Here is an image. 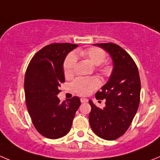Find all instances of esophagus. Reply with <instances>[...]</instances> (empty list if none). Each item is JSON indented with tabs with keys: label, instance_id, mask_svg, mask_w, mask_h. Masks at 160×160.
I'll use <instances>...</instances> for the list:
<instances>
[{
	"label": "esophagus",
	"instance_id": "34e87169",
	"mask_svg": "<svg viewBox=\"0 0 160 160\" xmlns=\"http://www.w3.org/2000/svg\"><path fill=\"white\" fill-rule=\"evenodd\" d=\"M80 101H81V103H87L88 100V99H86V98H81V99H80Z\"/></svg>",
	"mask_w": 160,
	"mask_h": 160
}]
</instances>
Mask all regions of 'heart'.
<instances>
[{
    "mask_svg": "<svg viewBox=\"0 0 160 160\" xmlns=\"http://www.w3.org/2000/svg\"><path fill=\"white\" fill-rule=\"evenodd\" d=\"M80 57L89 60L93 65L99 66L104 61V51L99 48H89L87 49L79 50L75 54H69L66 57L64 63V72L66 77H70L73 74L77 64V57ZM100 85V81L97 78H78L72 83V88L80 95L89 94L92 91Z\"/></svg>",
    "mask_w": 160,
    "mask_h": 160,
    "instance_id": "heart-1",
    "label": "heart"
}]
</instances>
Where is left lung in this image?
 I'll return each mask as SVG.
<instances>
[{
    "label": "left lung",
    "mask_w": 160,
    "mask_h": 160,
    "mask_svg": "<svg viewBox=\"0 0 160 160\" xmlns=\"http://www.w3.org/2000/svg\"><path fill=\"white\" fill-rule=\"evenodd\" d=\"M107 52L113 64L108 80L97 92V100H106L105 107L98 108L89 100L90 126L96 136L114 140L126 132L139 104L140 79L136 63L121 47L112 43L94 44Z\"/></svg>",
    "instance_id": "1"
}]
</instances>
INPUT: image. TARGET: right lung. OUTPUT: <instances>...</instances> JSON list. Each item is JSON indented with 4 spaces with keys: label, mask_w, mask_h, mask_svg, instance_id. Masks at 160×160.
Returning a JSON list of instances; mask_svg holds the SVG:
<instances>
[{
    "label": "right lung",
    "mask_w": 160,
    "mask_h": 160,
    "mask_svg": "<svg viewBox=\"0 0 160 160\" xmlns=\"http://www.w3.org/2000/svg\"><path fill=\"white\" fill-rule=\"evenodd\" d=\"M77 44H52L32 57L24 77V93L28 113L38 132L48 139H59L71 129L80 98L60 103L59 87L64 82V62Z\"/></svg>",
    "instance_id": "1"
}]
</instances>
